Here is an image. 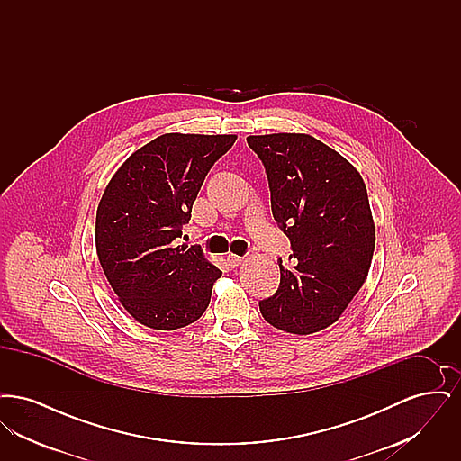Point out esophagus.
<instances>
[{"label": "esophagus", "instance_id": "esophagus-1", "mask_svg": "<svg viewBox=\"0 0 461 461\" xmlns=\"http://www.w3.org/2000/svg\"><path fill=\"white\" fill-rule=\"evenodd\" d=\"M226 261H228V264H230L231 267H237V266H240L243 258L235 256V254H228V256H226Z\"/></svg>", "mask_w": 461, "mask_h": 461}]
</instances>
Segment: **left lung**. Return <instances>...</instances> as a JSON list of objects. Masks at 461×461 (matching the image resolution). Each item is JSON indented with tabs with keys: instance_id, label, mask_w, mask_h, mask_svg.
<instances>
[{
	"instance_id": "8db88e82",
	"label": "left lung",
	"mask_w": 461,
	"mask_h": 461,
	"mask_svg": "<svg viewBox=\"0 0 461 461\" xmlns=\"http://www.w3.org/2000/svg\"><path fill=\"white\" fill-rule=\"evenodd\" d=\"M263 160L271 211L292 247L280 286L259 303L275 329L309 335L335 323L363 286L375 224L361 175L342 155L303 132L249 136Z\"/></svg>"
}]
</instances>
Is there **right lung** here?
I'll return each instance as SVG.
<instances>
[{
	"label": "right lung",
	"instance_id": "add662e5",
	"mask_svg": "<svg viewBox=\"0 0 461 461\" xmlns=\"http://www.w3.org/2000/svg\"><path fill=\"white\" fill-rule=\"evenodd\" d=\"M235 134L167 132L117 169L96 211L98 261L121 304L154 330L183 329L203 314L221 271L197 245H176L198 190Z\"/></svg>",
	"mask_w": 461,
	"mask_h": 461
}]
</instances>
